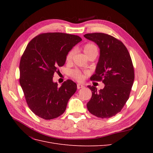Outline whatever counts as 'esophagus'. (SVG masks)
<instances>
[{
    "label": "esophagus",
    "mask_w": 153,
    "mask_h": 153,
    "mask_svg": "<svg viewBox=\"0 0 153 153\" xmlns=\"http://www.w3.org/2000/svg\"><path fill=\"white\" fill-rule=\"evenodd\" d=\"M83 87H84V86L82 85L81 84H77V89H81V88H83Z\"/></svg>",
    "instance_id": "esophagus-1"
}]
</instances>
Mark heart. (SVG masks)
<instances>
[{"instance_id":"b5f03b06","label":"heart","mask_w":153,"mask_h":153,"mask_svg":"<svg viewBox=\"0 0 153 153\" xmlns=\"http://www.w3.org/2000/svg\"><path fill=\"white\" fill-rule=\"evenodd\" d=\"M84 52L85 54L86 55H87L92 52H98V49H97L96 47L94 45L92 44V43H87L84 46ZM74 53H75V50H71L68 53L66 57V61L67 62H69L71 61L73 56V55H74ZM71 74H72L73 76L75 78L76 80H77L78 81H82L84 80V75H83V74H82L81 73H80L79 71H74L72 72Z\"/></svg>"}]
</instances>
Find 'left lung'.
<instances>
[{
    "mask_svg": "<svg viewBox=\"0 0 153 153\" xmlns=\"http://www.w3.org/2000/svg\"><path fill=\"white\" fill-rule=\"evenodd\" d=\"M85 38L93 41L100 48V57L92 80H102L103 89L87 87L92 98L87 104L89 112L100 118H110L123 108L129 99L135 74L128 51L121 41L104 33L86 34Z\"/></svg>",
    "mask_w": 153,
    "mask_h": 153,
    "instance_id": "8db88e82",
    "label": "left lung"
}]
</instances>
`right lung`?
<instances>
[{
	"instance_id": "obj_1",
	"label": "right lung",
	"mask_w": 153,
	"mask_h": 153,
	"mask_svg": "<svg viewBox=\"0 0 153 153\" xmlns=\"http://www.w3.org/2000/svg\"><path fill=\"white\" fill-rule=\"evenodd\" d=\"M82 41L76 35L62 32L41 34L27 45L20 62V84L30 109L50 120L66 110L77 85L71 80L58 87L53 77L64 66L68 53Z\"/></svg>"
}]
</instances>
